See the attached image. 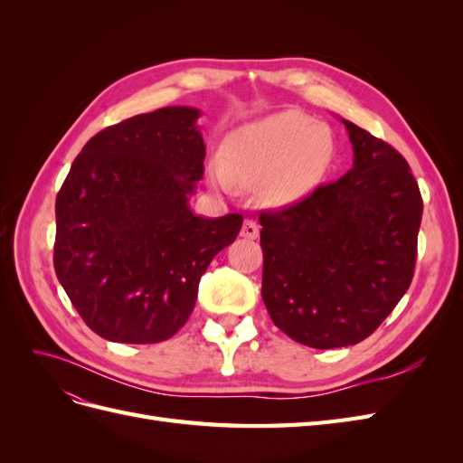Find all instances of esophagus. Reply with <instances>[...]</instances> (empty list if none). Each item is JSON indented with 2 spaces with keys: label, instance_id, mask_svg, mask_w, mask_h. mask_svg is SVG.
Masks as SVG:
<instances>
[{
  "label": "esophagus",
  "instance_id": "obj_1",
  "mask_svg": "<svg viewBox=\"0 0 463 463\" xmlns=\"http://www.w3.org/2000/svg\"><path fill=\"white\" fill-rule=\"evenodd\" d=\"M241 235L245 240H257L259 237V226L255 220H245L243 226H241Z\"/></svg>",
  "mask_w": 463,
  "mask_h": 463
}]
</instances>
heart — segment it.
Returning <instances> with one entry per match:
<instances>
[{
	"label": "heart",
	"instance_id": "obj_1",
	"mask_svg": "<svg viewBox=\"0 0 463 463\" xmlns=\"http://www.w3.org/2000/svg\"><path fill=\"white\" fill-rule=\"evenodd\" d=\"M334 156L326 125L299 111H278L233 131L210 177L223 191L259 185L274 206L299 203L325 179Z\"/></svg>",
	"mask_w": 463,
	"mask_h": 463
}]
</instances>
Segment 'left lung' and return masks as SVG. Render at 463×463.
Segmentation results:
<instances>
[{"mask_svg": "<svg viewBox=\"0 0 463 463\" xmlns=\"http://www.w3.org/2000/svg\"><path fill=\"white\" fill-rule=\"evenodd\" d=\"M354 165L282 210L262 213V301L291 340L354 345L381 326L408 291L423 199L408 162L342 119Z\"/></svg>", "mask_w": 463, "mask_h": 463, "instance_id": "8db88e82", "label": "left lung"}]
</instances>
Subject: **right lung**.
<instances>
[{"instance_id": "add662e5", "label": "right lung", "mask_w": 463, "mask_h": 463, "mask_svg": "<svg viewBox=\"0 0 463 463\" xmlns=\"http://www.w3.org/2000/svg\"><path fill=\"white\" fill-rule=\"evenodd\" d=\"M201 109L167 106L106 128L55 199L53 266L87 326L119 344L164 342L185 325L201 276L241 214L197 216Z\"/></svg>"}]
</instances>
